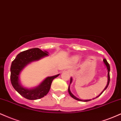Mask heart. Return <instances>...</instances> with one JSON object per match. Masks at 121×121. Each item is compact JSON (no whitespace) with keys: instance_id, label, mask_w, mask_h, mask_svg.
Masks as SVG:
<instances>
[{"instance_id":"heart-1","label":"heart","mask_w":121,"mask_h":121,"mask_svg":"<svg viewBox=\"0 0 121 121\" xmlns=\"http://www.w3.org/2000/svg\"><path fill=\"white\" fill-rule=\"evenodd\" d=\"M76 59H78V57H76Z\"/></svg>"}]
</instances>
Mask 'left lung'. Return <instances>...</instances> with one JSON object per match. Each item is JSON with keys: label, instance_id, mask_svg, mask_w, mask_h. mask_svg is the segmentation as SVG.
Masks as SVG:
<instances>
[{"label": "left lung", "instance_id": "left-lung-1", "mask_svg": "<svg viewBox=\"0 0 121 121\" xmlns=\"http://www.w3.org/2000/svg\"><path fill=\"white\" fill-rule=\"evenodd\" d=\"M103 62H104V63L105 65V66H106V68H107V69H108V83H107V85H106V86H105V88L104 89V90H103V91L98 96H97V97H96V98H93V99H93V100H94V99H96V98H97L98 97H99V96H100V95H101L102 93H103V92L105 90V89L108 88V86H109V82H110V74H109V72H110V66H109V64L108 63V62H107V60H106V59H103ZM72 78H71V79H70V83H69V84H70L72 83ZM69 88H69V89H68V91H69V95H70L71 96V97H72V98H73V99H75V100H78V101H84V102H87V101H89L92 100L91 99H89V100H82V99H79V98L76 97V96H75L74 95H73L72 94V93H71V91H70V89H69Z\"/></svg>", "mask_w": 121, "mask_h": 121}]
</instances>
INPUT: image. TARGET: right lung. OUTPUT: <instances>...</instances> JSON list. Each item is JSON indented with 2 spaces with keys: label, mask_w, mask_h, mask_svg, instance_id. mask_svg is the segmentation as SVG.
Segmentation results:
<instances>
[{
  "label": "right lung",
  "mask_w": 121,
  "mask_h": 121,
  "mask_svg": "<svg viewBox=\"0 0 121 121\" xmlns=\"http://www.w3.org/2000/svg\"><path fill=\"white\" fill-rule=\"evenodd\" d=\"M48 52L42 51L38 48H33L20 52L12 61L11 66V82L13 87L22 97L28 100H37L48 94L52 82L59 74L46 78L39 86L28 89L21 84L19 80L20 73L27 65L38 60L48 56Z\"/></svg>",
  "instance_id": "obj_1"
}]
</instances>
